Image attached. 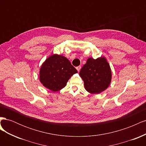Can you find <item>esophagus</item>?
Masks as SVG:
<instances>
[{"label": "esophagus", "mask_w": 146, "mask_h": 146, "mask_svg": "<svg viewBox=\"0 0 146 146\" xmlns=\"http://www.w3.org/2000/svg\"><path fill=\"white\" fill-rule=\"evenodd\" d=\"M76 69H77V71L79 72V71H80V69H81V66H77V67L76 68Z\"/></svg>", "instance_id": "1"}]
</instances>
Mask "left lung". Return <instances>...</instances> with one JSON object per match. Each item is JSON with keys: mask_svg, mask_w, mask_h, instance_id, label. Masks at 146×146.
I'll use <instances>...</instances> for the list:
<instances>
[{"mask_svg": "<svg viewBox=\"0 0 146 146\" xmlns=\"http://www.w3.org/2000/svg\"><path fill=\"white\" fill-rule=\"evenodd\" d=\"M80 76L86 90L91 94H99L109 86L111 79L110 65L105 58H88L81 69Z\"/></svg>", "mask_w": 146, "mask_h": 146, "instance_id": "8db88e82", "label": "left lung"}]
</instances>
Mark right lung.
Listing matches in <instances>:
<instances>
[{"mask_svg":"<svg viewBox=\"0 0 146 146\" xmlns=\"http://www.w3.org/2000/svg\"><path fill=\"white\" fill-rule=\"evenodd\" d=\"M77 69L66 57L53 55L45 61L40 69L39 78L42 85L52 91L63 88Z\"/></svg>","mask_w":146,"mask_h":146,"instance_id":"add662e5","label":"right lung"}]
</instances>
